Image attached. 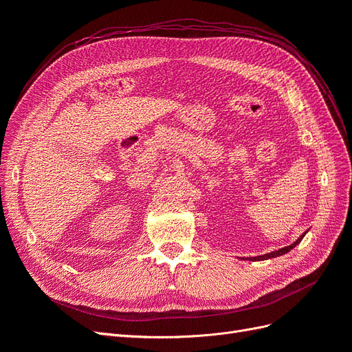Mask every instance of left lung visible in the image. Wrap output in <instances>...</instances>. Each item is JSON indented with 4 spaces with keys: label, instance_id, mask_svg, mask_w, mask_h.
<instances>
[{
    "label": "left lung",
    "instance_id": "left-lung-1",
    "mask_svg": "<svg viewBox=\"0 0 352 352\" xmlns=\"http://www.w3.org/2000/svg\"><path fill=\"white\" fill-rule=\"evenodd\" d=\"M308 232V230H307ZM307 232H304L302 235L298 238L294 243H291V245H287V247H285V248H280V250H278V251H273V252H267V254H264V255H258V257H250V258H245V260H250V261H261V260H269V258H274V257H279V255H283V254H286V252H289L291 250H294L298 243H300L301 241H302V238L305 236V233Z\"/></svg>",
    "mask_w": 352,
    "mask_h": 352
}]
</instances>
